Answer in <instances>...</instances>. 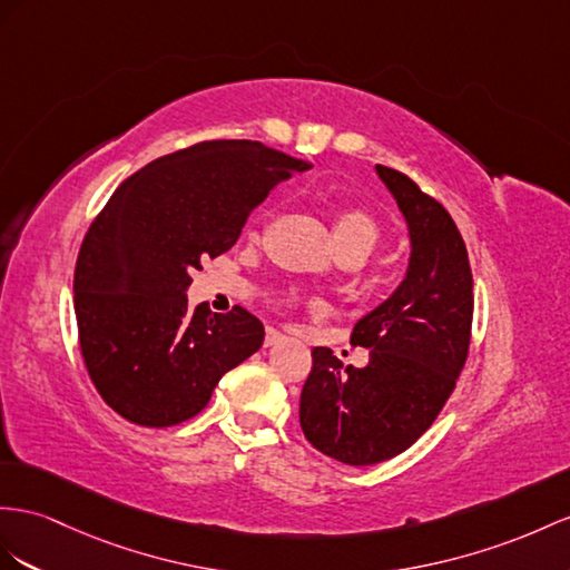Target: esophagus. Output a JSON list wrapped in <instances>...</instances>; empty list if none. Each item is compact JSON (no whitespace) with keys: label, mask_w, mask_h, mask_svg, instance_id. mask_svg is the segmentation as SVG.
Returning a JSON list of instances; mask_svg holds the SVG:
<instances>
[{"label":"esophagus","mask_w":570,"mask_h":570,"mask_svg":"<svg viewBox=\"0 0 570 570\" xmlns=\"http://www.w3.org/2000/svg\"><path fill=\"white\" fill-rule=\"evenodd\" d=\"M286 337H284V334L282 332H276V330H267V334H265V346L269 348V346H274V344H279V342H284Z\"/></svg>","instance_id":"34e87169"}]
</instances>
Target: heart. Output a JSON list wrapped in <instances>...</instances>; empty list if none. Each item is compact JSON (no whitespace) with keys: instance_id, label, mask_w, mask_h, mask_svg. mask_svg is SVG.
<instances>
[{"instance_id":"heart-1","label":"heart","mask_w":570,"mask_h":570,"mask_svg":"<svg viewBox=\"0 0 570 570\" xmlns=\"http://www.w3.org/2000/svg\"><path fill=\"white\" fill-rule=\"evenodd\" d=\"M332 236L334 245H337L340 253L346 250H358V253H371L377 238H381V228H377L375 218L363 212V209H342L332 222Z\"/></svg>"}]
</instances>
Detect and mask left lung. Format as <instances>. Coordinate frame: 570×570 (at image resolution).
I'll return each instance as SVG.
<instances>
[{"label": "left lung", "mask_w": 570, "mask_h": 570, "mask_svg": "<svg viewBox=\"0 0 570 570\" xmlns=\"http://www.w3.org/2000/svg\"><path fill=\"white\" fill-rule=\"evenodd\" d=\"M375 173L410 230V265L352 332L354 346L371 348L368 366L344 368L315 346L298 412L313 448L354 466L400 455L433 424L462 373L474 313L470 257L452 216L404 173Z\"/></svg>", "instance_id": "8db88e82"}]
</instances>
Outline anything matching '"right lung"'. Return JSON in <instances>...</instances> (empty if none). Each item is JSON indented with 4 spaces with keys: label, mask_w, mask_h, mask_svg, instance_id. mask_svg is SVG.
I'll use <instances>...</instances> for the list:
<instances>
[{
    "label": "right lung",
    "mask_w": 570,
    "mask_h": 570,
    "mask_svg": "<svg viewBox=\"0 0 570 570\" xmlns=\"http://www.w3.org/2000/svg\"><path fill=\"white\" fill-rule=\"evenodd\" d=\"M308 168L259 141L216 139L160 156L115 189L75 272L83 363L110 410L137 426H175L257 352L265 327L253 313L189 308L185 294L269 189Z\"/></svg>",
    "instance_id": "1"
}]
</instances>
